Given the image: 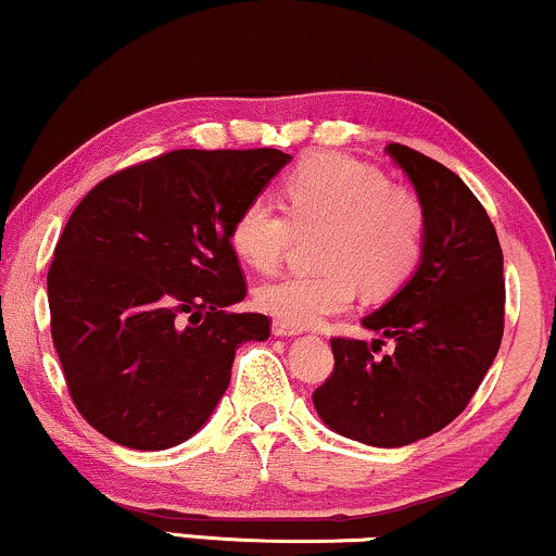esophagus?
I'll use <instances>...</instances> for the list:
<instances>
[{
  "instance_id": "obj_1",
  "label": "esophagus",
  "mask_w": 556,
  "mask_h": 556,
  "mask_svg": "<svg viewBox=\"0 0 556 556\" xmlns=\"http://www.w3.org/2000/svg\"><path fill=\"white\" fill-rule=\"evenodd\" d=\"M271 333H274V336H298V333H300V328L287 326V323L274 320V323H271Z\"/></svg>"
}]
</instances>
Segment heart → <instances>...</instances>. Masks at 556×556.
<instances>
[{"label": "heart", "instance_id": "heart-1", "mask_svg": "<svg viewBox=\"0 0 556 556\" xmlns=\"http://www.w3.org/2000/svg\"><path fill=\"white\" fill-rule=\"evenodd\" d=\"M282 202L254 197L238 210L230 245L256 271H274L294 236L320 228L315 264L256 290V307L287 326H315L364 298L395 294L426 249V210L416 194L390 187L375 166L343 153H311L282 181Z\"/></svg>", "mask_w": 556, "mask_h": 556}]
</instances>
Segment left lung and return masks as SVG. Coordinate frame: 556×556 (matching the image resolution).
I'll list each match as a JSON object with an SVG mask.
<instances>
[{
	"label": "left lung",
	"mask_w": 556,
	"mask_h": 556,
	"mask_svg": "<svg viewBox=\"0 0 556 556\" xmlns=\"http://www.w3.org/2000/svg\"><path fill=\"white\" fill-rule=\"evenodd\" d=\"M388 153L426 210L418 271L364 318L395 341L330 339L333 371L313 392L326 426L369 446H405L452 424L480 388L503 341L505 279L495 226L452 168L407 146Z\"/></svg>",
	"instance_id": "1"
}]
</instances>
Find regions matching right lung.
Returning a JSON list of instances; mask_svg holds the SVG:
<instances>
[{"label":"right lung","instance_id":"add662e5","mask_svg":"<svg viewBox=\"0 0 556 556\" xmlns=\"http://www.w3.org/2000/svg\"><path fill=\"white\" fill-rule=\"evenodd\" d=\"M290 161L277 149H179L102 179L68 217L48 269L68 395L121 446L159 452L200 431L236 349L269 339L245 298L230 226Z\"/></svg>","mask_w":556,"mask_h":556}]
</instances>
